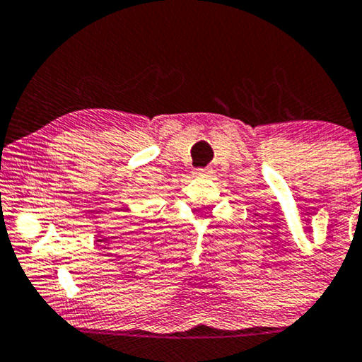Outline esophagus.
<instances>
[{
  "label": "esophagus",
  "instance_id": "34e87169",
  "mask_svg": "<svg viewBox=\"0 0 362 362\" xmlns=\"http://www.w3.org/2000/svg\"><path fill=\"white\" fill-rule=\"evenodd\" d=\"M195 175L197 177H209V173H211V170L209 168H201V170H195Z\"/></svg>",
  "mask_w": 362,
  "mask_h": 362
}]
</instances>
